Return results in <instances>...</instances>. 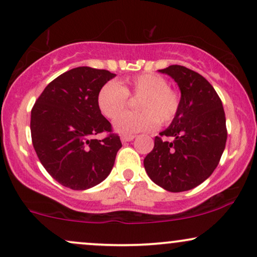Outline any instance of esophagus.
<instances>
[{"label": "esophagus", "instance_id": "34e87169", "mask_svg": "<svg viewBox=\"0 0 257 257\" xmlns=\"http://www.w3.org/2000/svg\"><path fill=\"white\" fill-rule=\"evenodd\" d=\"M135 140V136H121V142L122 143H126V142H131V141Z\"/></svg>", "mask_w": 257, "mask_h": 257}]
</instances>
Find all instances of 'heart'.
I'll return each mask as SVG.
<instances>
[{
	"label": "heart",
	"instance_id": "b5f03b06",
	"mask_svg": "<svg viewBox=\"0 0 257 257\" xmlns=\"http://www.w3.org/2000/svg\"><path fill=\"white\" fill-rule=\"evenodd\" d=\"M141 97L140 113H123L114 120L115 131L125 136L147 132L171 122L178 113L180 97L169 87L165 77L157 74H141L119 83L108 82L100 88L97 104L100 113L113 119L127 105V97Z\"/></svg>",
	"mask_w": 257,
	"mask_h": 257
}]
</instances>
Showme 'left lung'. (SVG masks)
<instances>
[{
	"label": "left lung",
	"instance_id": "obj_1",
	"mask_svg": "<svg viewBox=\"0 0 257 257\" xmlns=\"http://www.w3.org/2000/svg\"><path fill=\"white\" fill-rule=\"evenodd\" d=\"M159 71L177 82L180 108L171 125L155 137L154 148L144 158V169L166 191H189L209 178L220 163L227 141L223 106L200 74L182 65Z\"/></svg>",
	"mask_w": 257,
	"mask_h": 257
}]
</instances>
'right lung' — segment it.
<instances>
[{"label": "right lung", "instance_id": "add662e5", "mask_svg": "<svg viewBox=\"0 0 257 257\" xmlns=\"http://www.w3.org/2000/svg\"><path fill=\"white\" fill-rule=\"evenodd\" d=\"M116 75L79 66L59 75L37 98L31 110V140L40 161L57 182L85 191L104 181L121 148L117 135L100 113V88ZM108 138L93 140L94 134Z\"/></svg>", "mask_w": 257, "mask_h": 257}]
</instances>
